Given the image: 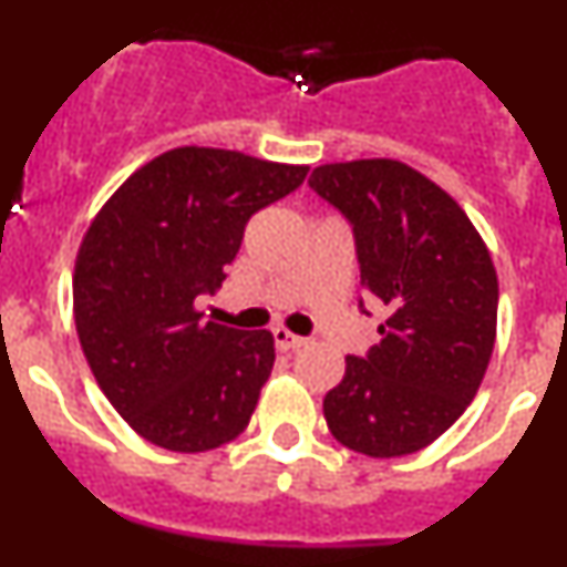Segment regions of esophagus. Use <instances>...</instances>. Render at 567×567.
Returning a JSON list of instances; mask_svg holds the SVG:
<instances>
[{"mask_svg":"<svg viewBox=\"0 0 567 567\" xmlns=\"http://www.w3.org/2000/svg\"><path fill=\"white\" fill-rule=\"evenodd\" d=\"M274 342H277L279 351H296V348L305 346V337L293 334L288 329H274Z\"/></svg>","mask_w":567,"mask_h":567,"instance_id":"obj_1","label":"esophagus"}]
</instances>
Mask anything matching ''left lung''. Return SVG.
<instances>
[{
	"label": "left lung",
	"mask_w": 567,
	"mask_h": 567,
	"mask_svg": "<svg viewBox=\"0 0 567 567\" xmlns=\"http://www.w3.org/2000/svg\"><path fill=\"white\" fill-rule=\"evenodd\" d=\"M310 186L351 219L362 288L386 307L368 359L323 398L342 447L398 458L436 442L466 411L496 340L499 282L466 210L398 158L320 164Z\"/></svg>",
	"instance_id": "left-lung-1"
}]
</instances>
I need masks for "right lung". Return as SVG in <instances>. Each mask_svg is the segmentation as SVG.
I'll list each match as a JSON object with an SVG mask.
<instances>
[{"label":"right lung","mask_w":567,"mask_h":567,"mask_svg":"<svg viewBox=\"0 0 567 567\" xmlns=\"http://www.w3.org/2000/svg\"><path fill=\"white\" fill-rule=\"evenodd\" d=\"M307 164L183 145L142 164L93 216L73 268L84 359L151 444L205 453L249 425L274 368V334L208 320L244 227L305 183Z\"/></svg>","instance_id":"1"}]
</instances>
